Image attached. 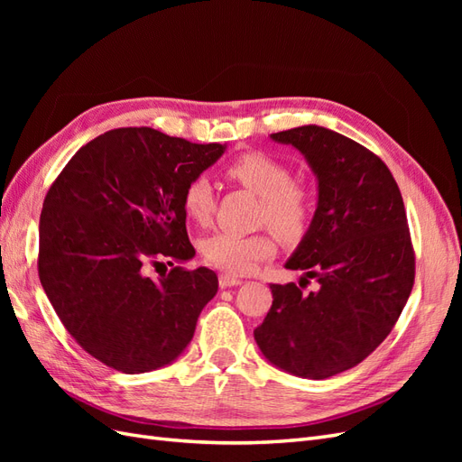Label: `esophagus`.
Masks as SVG:
<instances>
[{
	"label": "esophagus",
	"mask_w": 462,
	"mask_h": 462,
	"mask_svg": "<svg viewBox=\"0 0 462 462\" xmlns=\"http://www.w3.org/2000/svg\"><path fill=\"white\" fill-rule=\"evenodd\" d=\"M243 282L239 277H235V275H229V273H221L219 275V287L221 289H227V287H236V285H241Z\"/></svg>",
	"instance_id": "esophagus-1"
}]
</instances>
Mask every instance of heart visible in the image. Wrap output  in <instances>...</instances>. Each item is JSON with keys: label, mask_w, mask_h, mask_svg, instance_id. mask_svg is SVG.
<instances>
[{"label": "heart", "mask_w": 462, "mask_h": 462, "mask_svg": "<svg viewBox=\"0 0 462 462\" xmlns=\"http://www.w3.org/2000/svg\"><path fill=\"white\" fill-rule=\"evenodd\" d=\"M226 173L260 197L258 219L265 221L279 239L297 241L304 235L312 216V190L292 179L291 167L270 153L250 150L227 163ZM185 214L199 226H208L214 216V189L206 175H197L180 194ZM202 258L208 265L233 275L248 273L273 253V243L265 233L217 231L204 239Z\"/></svg>", "instance_id": "heart-1"}]
</instances>
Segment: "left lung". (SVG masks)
<instances>
[{
  "label": "left lung",
  "instance_id": "left-lung-1",
  "mask_svg": "<svg viewBox=\"0 0 462 462\" xmlns=\"http://www.w3.org/2000/svg\"><path fill=\"white\" fill-rule=\"evenodd\" d=\"M304 153L318 177V208L285 268L300 286L272 283L273 302L254 329L272 365L326 380L360 365L397 324L414 285V248L401 190L374 152L304 125L272 134Z\"/></svg>",
  "mask_w": 462,
  "mask_h": 462
}]
</instances>
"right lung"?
<instances>
[{"label":"right lung","instance_id":"add662e5","mask_svg":"<svg viewBox=\"0 0 462 462\" xmlns=\"http://www.w3.org/2000/svg\"><path fill=\"white\" fill-rule=\"evenodd\" d=\"M223 150L150 127L114 129L51 183L40 214V283L71 337L106 366L143 374L170 365L216 297L208 268L174 265L158 280L145 270L194 256L180 194Z\"/></svg>","mask_w":462,"mask_h":462}]
</instances>
